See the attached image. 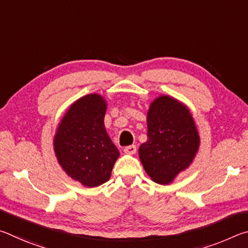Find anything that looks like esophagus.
I'll return each instance as SVG.
<instances>
[{"label":"esophagus","mask_w":248,"mask_h":248,"mask_svg":"<svg viewBox=\"0 0 248 248\" xmlns=\"http://www.w3.org/2000/svg\"><path fill=\"white\" fill-rule=\"evenodd\" d=\"M124 152L125 154H130V155H133L134 153L137 152V146L136 145H129V146H125Z\"/></svg>","instance_id":"1"}]
</instances>
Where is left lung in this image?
<instances>
[{
	"label": "left lung",
	"mask_w": 248,
	"mask_h": 248,
	"mask_svg": "<svg viewBox=\"0 0 248 248\" xmlns=\"http://www.w3.org/2000/svg\"><path fill=\"white\" fill-rule=\"evenodd\" d=\"M148 141L139 148V157L151 179L169 185L190 166L200 145L195 120L186 105L167 95L150 104Z\"/></svg>",
	"instance_id": "8db88e82"
}]
</instances>
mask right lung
I'll list each match as a JSON object with an SVG mask.
<instances>
[{
	"label": "right lung",
	"mask_w": 248,
	"mask_h": 248,
	"mask_svg": "<svg viewBox=\"0 0 248 248\" xmlns=\"http://www.w3.org/2000/svg\"><path fill=\"white\" fill-rule=\"evenodd\" d=\"M107 102L89 94L71 105L59 124L53 148L68 176L85 187H97L110 178L119 151L104 124Z\"/></svg>",
	"instance_id": "1"
}]
</instances>
